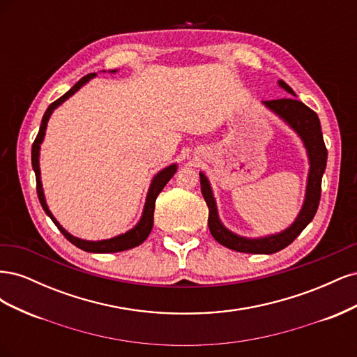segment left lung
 <instances>
[{"instance_id": "left-lung-1", "label": "left lung", "mask_w": 357, "mask_h": 357, "mask_svg": "<svg viewBox=\"0 0 357 357\" xmlns=\"http://www.w3.org/2000/svg\"><path fill=\"white\" fill-rule=\"evenodd\" d=\"M278 86L284 89L287 93L295 95L290 86L283 80H278ZM269 112H273L282 121L295 131L304 144L308 156V176H307V188L305 197L302 207L289 228L278 234H271L259 238H247L238 234L232 232L226 228L219 218L218 204H215L214 193L210 185V180L204 172H199L201 178V192L202 197L208 205V228L213 235V238L219 244L231 248V250L240 253H259V255H273L275 252L283 250L296 236L307 228V225L314 218V214L319 208L320 202V192H321V177L326 169L328 160V150L323 142V134L320 128L319 116L311 109L295 98H282L273 101L262 102Z\"/></svg>"}]
</instances>
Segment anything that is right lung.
<instances>
[{"mask_svg":"<svg viewBox=\"0 0 357 357\" xmlns=\"http://www.w3.org/2000/svg\"><path fill=\"white\" fill-rule=\"evenodd\" d=\"M117 70H112L109 73H116ZM105 73V71H104ZM96 77V73L88 74L84 75L83 79H80L77 83H75L73 88L67 92L63 93L59 100H56L55 102H52L47 110L41 119V126H40V131L38 135L36 138L34 144H32V150H31V160H32V168H34L36 172V180H37V193H38V199L43 210L46 211V214L52 219V222L58 226V229L62 232V235L66 236V238L73 243L75 247L82 248L84 252H89V253H116V252H123V250H129V248H134L139 244H143L144 240L149 236L150 231L153 228V211H155V202L159 193L162 192V189L165 188L167 183L171 180V177L176 174L177 171V164H171L168 167H165L164 169H160L158 174H155V177L152 178V183H150L149 186V192H147V197H146V202H144V208L142 213V218H139L138 223L131 228L129 231L123 232V234H119L113 238H107V240H98V241H89V240H82L79 236H74L71 235L63 226L55 219V215L52 214V211L49 210V205L46 202V197H45V190H43V183H41V171H40V147L43 139H45L46 135V129H47V122L52 116V113L55 112L61 104L66 102L70 96H73L75 92H77L82 86H84L88 82H91L92 79Z\"/></svg>","mask_w":357,"mask_h":357,"instance_id":"right-lung-1","label":"right lung"}]
</instances>
